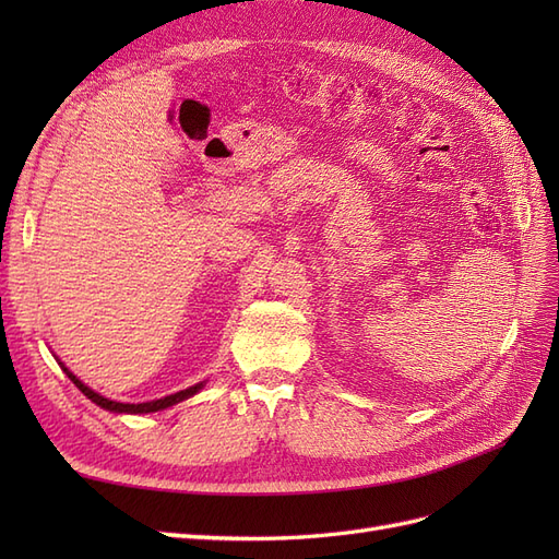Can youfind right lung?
Returning a JSON list of instances; mask_svg holds the SVG:
<instances>
[{
	"mask_svg": "<svg viewBox=\"0 0 559 559\" xmlns=\"http://www.w3.org/2000/svg\"><path fill=\"white\" fill-rule=\"evenodd\" d=\"M58 364H60V368L64 370V376L70 378L81 392H83V396H88L95 405H99V408H105V411H109V413H116V415H146V413H158V411H165V408H173V405H177V403H181V401H186V399H191V396H195L202 386H205L207 382H198V384H193V386H189V389H181V392H177V394H170V396H163V399H156V401H146V403H121V401H111V399H105L103 394H97V392H93V389L88 386V384H83L70 368H67L60 359H58Z\"/></svg>",
	"mask_w": 559,
	"mask_h": 559,
	"instance_id": "right-lung-1",
	"label": "right lung"
}]
</instances>
